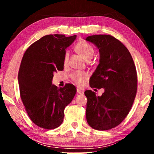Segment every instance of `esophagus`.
I'll return each mask as SVG.
<instances>
[{
    "label": "esophagus",
    "instance_id": "1",
    "mask_svg": "<svg viewBox=\"0 0 154 154\" xmlns=\"http://www.w3.org/2000/svg\"><path fill=\"white\" fill-rule=\"evenodd\" d=\"M77 94H83V93H84V91L79 89V88H77Z\"/></svg>",
    "mask_w": 154,
    "mask_h": 154
}]
</instances>
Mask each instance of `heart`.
Segmentation results:
<instances>
[{
  "instance_id": "obj_1",
  "label": "heart",
  "mask_w": 154,
  "mask_h": 154,
  "mask_svg": "<svg viewBox=\"0 0 154 154\" xmlns=\"http://www.w3.org/2000/svg\"><path fill=\"white\" fill-rule=\"evenodd\" d=\"M75 49V51L86 62H89L92 58L94 54V51L92 45H90L85 41H80L77 44ZM68 60H69V54H66L64 57V64H66ZM71 77L77 85H82L86 80L88 75L83 72H75L72 74Z\"/></svg>"
}]
</instances>
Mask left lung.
Masks as SVG:
<instances>
[{"mask_svg":"<svg viewBox=\"0 0 154 154\" xmlns=\"http://www.w3.org/2000/svg\"><path fill=\"white\" fill-rule=\"evenodd\" d=\"M98 49L99 64L92 77L90 87L104 88L101 96L92 90L87 97L86 119L94 129L106 130L121 123L128 114L136 96L137 75L133 60L123 43L106 35L85 38Z\"/></svg>","mask_w":154,"mask_h":154,"instance_id":"obj_1","label":"left lung"}]
</instances>
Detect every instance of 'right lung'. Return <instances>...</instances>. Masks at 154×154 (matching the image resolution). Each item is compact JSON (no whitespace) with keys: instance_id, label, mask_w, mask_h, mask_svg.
<instances>
[{"instance_id":"right-lung-1","label":"right lung","mask_w":154,"mask_h":154,"mask_svg":"<svg viewBox=\"0 0 154 154\" xmlns=\"http://www.w3.org/2000/svg\"><path fill=\"white\" fill-rule=\"evenodd\" d=\"M77 35H49L32 43L24 54L18 72L20 96L27 113L38 126L54 129L64 119V110L73 99V85L52 84L54 73L64 69L66 49Z\"/></svg>"}]
</instances>
